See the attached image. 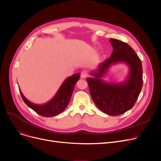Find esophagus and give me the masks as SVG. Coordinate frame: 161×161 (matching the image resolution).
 Wrapping results in <instances>:
<instances>
[{"mask_svg": "<svg viewBox=\"0 0 161 161\" xmlns=\"http://www.w3.org/2000/svg\"><path fill=\"white\" fill-rule=\"evenodd\" d=\"M87 72L85 70H83L81 72V78H86V77H87Z\"/></svg>", "mask_w": 161, "mask_h": 161, "instance_id": "obj_1", "label": "esophagus"}]
</instances>
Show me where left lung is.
Returning a JSON list of instances; mask_svg holds the SVG:
<instances>
[{
	"instance_id": "obj_1",
	"label": "left lung",
	"mask_w": 161,
	"mask_h": 161,
	"mask_svg": "<svg viewBox=\"0 0 161 161\" xmlns=\"http://www.w3.org/2000/svg\"><path fill=\"white\" fill-rule=\"evenodd\" d=\"M113 47L110 57L98 64L97 69L90 72L87 78L90 94L96 106L103 112L111 116L121 115L130 109L140 93L142 83V65L138 55L126 43L110 38ZM124 63L129 67L125 80L119 83L103 80L112 65Z\"/></svg>"
}]
</instances>
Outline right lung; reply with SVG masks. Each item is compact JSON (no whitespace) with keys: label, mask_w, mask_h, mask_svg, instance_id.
<instances>
[{"label":"right lung","mask_w":161,"mask_h":161,"mask_svg":"<svg viewBox=\"0 0 161 161\" xmlns=\"http://www.w3.org/2000/svg\"><path fill=\"white\" fill-rule=\"evenodd\" d=\"M80 74L76 73L67 78L59 87L54 97L48 102L42 104L31 103L25 98L20 88L19 89L24 103L29 108L40 115L47 117H53L62 113L69 105L74 86L76 82L80 80Z\"/></svg>","instance_id":"obj_1"}]
</instances>
